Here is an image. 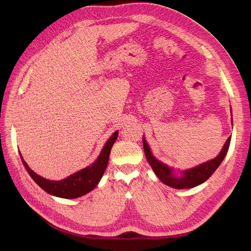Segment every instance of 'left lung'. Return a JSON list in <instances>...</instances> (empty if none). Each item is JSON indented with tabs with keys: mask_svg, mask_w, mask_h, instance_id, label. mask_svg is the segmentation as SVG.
<instances>
[{
	"mask_svg": "<svg viewBox=\"0 0 251 251\" xmlns=\"http://www.w3.org/2000/svg\"><path fill=\"white\" fill-rule=\"evenodd\" d=\"M231 115H232V110H231ZM232 119L233 118H231V122L233 125ZM230 141H231V136L226 140L220 153L215 157V159L209 160L201 165H197L193 168L180 171L178 173L176 172L178 170L170 167L165 163L157 160L156 157L152 154L149 143L146 140V137L144 136L142 137L144 153H146L147 160L151 165L154 174L164 184H166V185L176 189H184V188L189 189L195 186H199L203 182H205L210 176L214 174V172L219 168L223 160L225 159L230 147Z\"/></svg>",
	"mask_w": 251,
	"mask_h": 251,
	"instance_id": "obj_1",
	"label": "left lung"
}]
</instances>
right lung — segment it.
<instances>
[{
  "instance_id": "right-lung-1",
  "label": "right lung",
  "mask_w": 251,
  "mask_h": 251,
  "mask_svg": "<svg viewBox=\"0 0 251 251\" xmlns=\"http://www.w3.org/2000/svg\"><path fill=\"white\" fill-rule=\"evenodd\" d=\"M118 131H115L112 134V136L104 143L98 159L90 166L79 170L78 172H75L62 180H49L37 175L25 163L21 153L20 159L33 181L46 192L50 195L61 197V199H77V197L83 196L91 190H94L100 181L105 169L108 167L110 152L114 142L118 137Z\"/></svg>"
}]
</instances>
